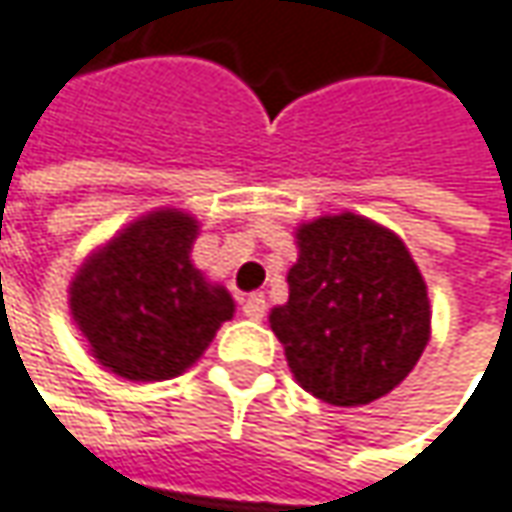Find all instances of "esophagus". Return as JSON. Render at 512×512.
<instances>
[{
    "label": "esophagus",
    "mask_w": 512,
    "mask_h": 512,
    "mask_svg": "<svg viewBox=\"0 0 512 512\" xmlns=\"http://www.w3.org/2000/svg\"><path fill=\"white\" fill-rule=\"evenodd\" d=\"M243 315L249 321H263L266 318V298L263 295H249L243 300Z\"/></svg>",
    "instance_id": "34e87169"
}]
</instances>
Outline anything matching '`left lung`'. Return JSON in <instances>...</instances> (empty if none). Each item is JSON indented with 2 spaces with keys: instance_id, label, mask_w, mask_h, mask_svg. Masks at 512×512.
I'll list each match as a JSON object with an SVG mask.
<instances>
[{
  "instance_id": "left-lung-1",
  "label": "left lung",
  "mask_w": 512,
  "mask_h": 512,
  "mask_svg": "<svg viewBox=\"0 0 512 512\" xmlns=\"http://www.w3.org/2000/svg\"><path fill=\"white\" fill-rule=\"evenodd\" d=\"M295 246L289 300L269 312L295 381L332 407L384 398L433 335L427 283L410 249L352 212L300 223Z\"/></svg>"
}]
</instances>
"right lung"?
<instances>
[{"mask_svg": "<svg viewBox=\"0 0 512 512\" xmlns=\"http://www.w3.org/2000/svg\"><path fill=\"white\" fill-rule=\"evenodd\" d=\"M197 234L194 214L163 206L131 220L79 263L68 309L108 372L134 384L177 378L232 321L229 289L191 263Z\"/></svg>", "mask_w": 512, "mask_h": 512, "instance_id": "right-lung-1", "label": "right lung"}]
</instances>
